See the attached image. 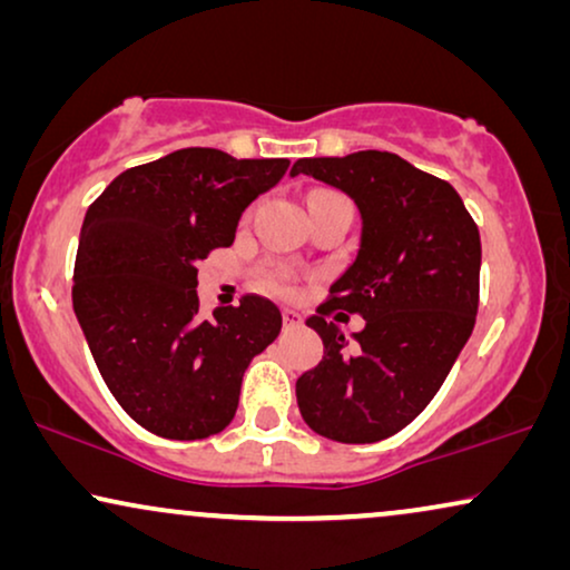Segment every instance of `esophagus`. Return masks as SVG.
<instances>
[{"label":"esophagus","instance_id":"34e87169","mask_svg":"<svg viewBox=\"0 0 570 570\" xmlns=\"http://www.w3.org/2000/svg\"><path fill=\"white\" fill-rule=\"evenodd\" d=\"M283 324H285V330H287V332L298 330V326H301V314H298V311L285 308V311H283Z\"/></svg>","mask_w":570,"mask_h":570}]
</instances>
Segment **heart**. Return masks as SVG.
<instances>
[{
    "mask_svg": "<svg viewBox=\"0 0 570 570\" xmlns=\"http://www.w3.org/2000/svg\"><path fill=\"white\" fill-rule=\"evenodd\" d=\"M269 285L275 287V291H287V287H291V272H275L269 279Z\"/></svg>",
    "mask_w": 570,
    "mask_h": 570,
    "instance_id": "heart-1",
    "label": "heart"
}]
</instances>
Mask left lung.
Segmentation results:
<instances>
[{
    "label": "left lung",
    "instance_id": "1",
    "mask_svg": "<svg viewBox=\"0 0 570 570\" xmlns=\"http://www.w3.org/2000/svg\"><path fill=\"white\" fill-rule=\"evenodd\" d=\"M298 174L345 191L361 213L353 264L306 318L324 357L295 381L301 415L340 443L389 439L428 407L474 330L480 230L454 186L394 153L301 158ZM334 309L366 318L353 343Z\"/></svg>",
    "mask_w": 570,
    "mask_h": 570
}]
</instances>
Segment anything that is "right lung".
Instances as JSON below:
<instances>
[{
  "instance_id": "right-lung-1",
  "label": "right lung",
  "mask_w": 570,
  "mask_h": 570,
  "mask_svg": "<svg viewBox=\"0 0 570 570\" xmlns=\"http://www.w3.org/2000/svg\"><path fill=\"white\" fill-rule=\"evenodd\" d=\"M287 166L184 147L124 170L85 215L75 316L106 386L145 431L174 441L220 433L252 357L283 330L262 295L202 318L197 264L233 244L244 209Z\"/></svg>"
}]
</instances>
